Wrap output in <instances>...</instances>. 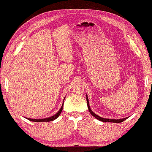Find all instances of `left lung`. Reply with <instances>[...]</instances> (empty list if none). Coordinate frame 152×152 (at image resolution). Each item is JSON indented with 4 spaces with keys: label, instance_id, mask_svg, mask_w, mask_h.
I'll use <instances>...</instances> for the list:
<instances>
[{
    "label": "left lung",
    "instance_id": "obj_1",
    "mask_svg": "<svg viewBox=\"0 0 152 152\" xmlns=\"http://www.w3.org/2000/svg\"><path fill=\"white\" fill-rule=\"evenodd\" d=\"M87 96V95H86ZM87 97V96H86ZM86 100H87V105H88V110H89V112L91 114H92L94 117H95L96 119H98V120L102 121V122H114V123H121L124 122V120H126L127 118H123V119H119V120H113V119H106V118H101L100 116H98V115H96V114H94L92 110H91L90 106H89V102H88V97L86 98Z\"/></svg>",
    "mask_w": 152,
    "mask_h": 152
}]
</instances>
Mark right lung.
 <instances>
[{"instance_id": "add662e5", "label": "right lung", "mask_w": 152, "mask_h": 152, "mask_svg": "<svg viewBox=\"0 0 152 152\" xmlns=\"http://www.w3.org/2000/svg\"><path fill=\"white\" fill-rule=\"evenodd\" d=\"M62 108H63V104H62V106L61 107V108L60 109L59 111L56 114L53 115V116H51V117L48 118H45V119H30V118H27V119H28L30 121H32V122H50V121H53L54 120H56V118L59 116L60 114H61V112L62 111Z\"/></svg>"}]
</instances>
